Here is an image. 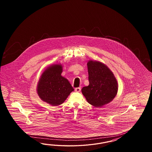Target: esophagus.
Returning a JSON list of instances; mask_svg holds the SVG:
<instances>
[{"mask_svg":"<svg viewBox=\"0 0 152 152\" xmlns=\"http://www.w3.org/2000/svg\"><path fill=\"white\" fill-rule=\"evenodd\" d=\"M75 90L76 92H80V90H81V88H75Z\"/></svg>","mask_w":152,"mask_h":152,"instance_id":"obj_1","label":"esophagus"}]
</instances>
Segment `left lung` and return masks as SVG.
Returning <instances> with one entry per match:
<instances>
[{
  "label": "left lung",
  "mask_w": 152,
  "mask_h": 152,
  "mask_svg": "<svg viewBox=\"0 0 152 152\" xmlns=\"http://www.w3.org/2000/svg\"><path fill=\"white\" fill-rule=\"evenodd\" d=\"M88 68L89 85L82 88V93L89 104L100 107L114 99L118 83L113 72L101 62L89 61Z\"/></svg>",
  "instance_id": "8db88e82"
}]
</instances>
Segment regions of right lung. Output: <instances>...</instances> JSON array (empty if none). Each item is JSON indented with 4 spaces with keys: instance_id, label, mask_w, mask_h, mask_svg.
Instances as JSON below:
<instances>
[{
    "instance_id": "obj_1",
    "label": "right lung",
    "mask_w": 152,
    "mask_h": 152,
    "mask_svg": "<svg viewBox=\"0 0 152 152\" xmlns=\"http://www.w3.org/2000/svg\"><path fill=\"white\" fill-rule=\"evenodd\" d=\"M62 72L61 64L51 66L42 74L38 85L39 97L52 106L62 104L74 90L69 81L61 76Z\"/></svg>"
}]
</instances>
